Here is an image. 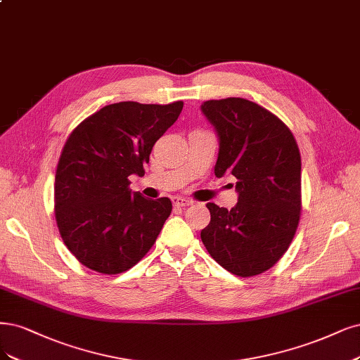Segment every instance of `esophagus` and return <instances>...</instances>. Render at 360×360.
<instances>
[{"label":"esophagus","mask_w":360,"mask_h":360,"mask_svg":"<svg viewBox=\"0 0 360 360\" xmlns=\"http://www.w3.org/2000/svg\"><path fill=\"white\" fill-rule=\"evenodd\" d=\"M172 202H174L176 207H189V205L193 204V201L186 200V198H181V196H174V198H172Z\"/></svg>","instance_id":"obj_1"}]
</instances>
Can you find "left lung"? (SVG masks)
<instances>
[{
	"instance_id": "8db88e82",
	"label": "left lung",
	"mask_w": 360,
	"mask_h": 360,
	"mask_svg": "<svg viewBox=\"0 0 360 360\" xmlns=\"http://www.w3.org/2000/svg\"><path fill=\"white\" fill-rule=\"evenodd\" d=\"M202 115L219 137L216 177L237 179L231 210L208 202L201 240L238 277L262 274L286 253L301 214V155L284 123L244 98L205 101Z\"/></svg>"
}]
</instances>
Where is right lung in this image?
Segmentation results:
<instances>
[{"mask_svg":"<svg viewBox=\"0 0 360 360\" xmlns=\"http://www.w3.org/2000/svg\"><path fill=\"white\" fill-rule=\"evenodd\" d=\"M183 103L123 101L103 107L71 132L58 162L55 216L79 262L119 274L152 249L172 204L129 189L144 176L152 147L177 120Z\"/></svg>","mask_w":360,"mask_h":360,"instance_id":"right-lung-1","label":"right lung"}]
</instances>
